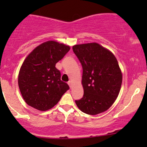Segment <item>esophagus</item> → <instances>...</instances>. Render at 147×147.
Here are the masks:
<instances>
[{
  "label": "esophagus",
  "instance_id": "1",
  "mask_svg": "<svg viewBox=\"0 0 147 147\" xmlns=\"http://www.w3.org/2000/svg\"><path fill=\"white\" fill-rule=\"evenodd\" d=\"M68 84L69 85V86H70V88H72V81H69V82H68Z\"/></svg>",
  "mask_w": 147,
  "mask_h": 147
}]
</instances>
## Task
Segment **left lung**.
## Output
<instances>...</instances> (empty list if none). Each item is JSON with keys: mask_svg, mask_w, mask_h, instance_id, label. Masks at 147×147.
I'll list each match as a JSON object with an SVG mask.
<instances>
[{"mask_svg": "<svg viewBox=\"0 0 147 147\" xmlns=\"http://www.w3.org/2000/svg\"><path fill=\"white\" fill-rule=\"evenodd\" d=\"M83 68L84 96L75 100L77 107L88 115L107 111L117 99L122 75L113 54L97 43L72 47Z\"/></svg>", "mask_w": 147, "mask_h": 147, "instance_id": "obj_1", "label": "left lung"}]
</instances>
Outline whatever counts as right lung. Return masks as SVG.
<instances>
[{"mask_svg": "<svg viewBox=\"0 0 147 147\" xmlns=\"http://www.w3.org/2000/svg\"><path fill=\"white\" fill-rule=\"evenodd\" d=\"M70 49L63 43L49 41L37 46L26 57L18 79L26 104L37 110H49L69 90L68 84L61 80V72L55 65Z\"/></svg>", "mask_w": 147, "mask_h": 147, "instance_id": "add662e5", "label": "right lung"}]
</instances>
